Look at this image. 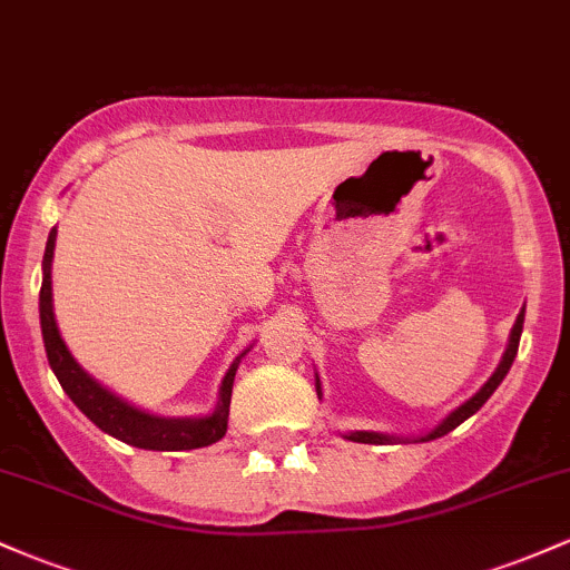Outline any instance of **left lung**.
Instances as JSON below:
<instances>
[{
  "instance_id": "8db88e82",
  "label": "left lung",
  "mask_w": 570,
  "mask_h": 570,
  "mask_svg": "<svg viewBox=\"0 0 570 570\" xmlns=\"http://www.w3.org/2000/svg\"><path fill=\"white\" fill-rule=\"evenodd\" d=\"M522 322H525V307H522L520 316H517V322L512 326V332H509L507 351H503L499 367H495L493 375L488 377L485 385H482V389L476 391L474 396H469L466 402L458 404L453 412H448V415H444L434 429L423 431V434H412V436L385 434V431H345L343 436H345V440L362 442V444H404V442H431V440H440V436H444V434H450V431H453L455 426H461V423L466 421V417H472L474 412L480 410L490 396H493V391L499 389L503 377H507V372H509V367H512V362H514V356H517V348H520ZM316 394H318V399H322V381H318V372H316Z\"/></svg>"
}]
</instances>
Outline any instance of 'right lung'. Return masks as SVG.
Segmentation results:
<instances>
[{
  "mask_svg": "<svg viewBox=\"0 0 570 570\" xmlns=\"http://www.w3.org/2000/svg\"><path fill=\"white\" fill-rule=\"evenodd\" d=\"M56 235L53 227L48 235V246H45L42 257V289H39V324H42V340L45 353H48L50 370L56 372L58 383L67 391L71 402L80 407L82 415H88L104 434L115 436V440L134 444L141 450H195L208 448V444L219 442L227 431V415H230V396H233V381L235 370H238L240 358L252 351H240L225 372L219 385L217 407L206 415L193 417H168L155 415V412L136 407L128 399L117 396L107 385H101L94 375H88L80 367L71 351L63 343L61 332H58L56 313H53V252H56Z\"/></svg>",
  "mask_w": 570,
  "mask_h": 570,
  "instance_id": "right-lung-1",
  "label": "right lung"
}]
</instances>
